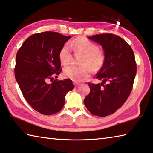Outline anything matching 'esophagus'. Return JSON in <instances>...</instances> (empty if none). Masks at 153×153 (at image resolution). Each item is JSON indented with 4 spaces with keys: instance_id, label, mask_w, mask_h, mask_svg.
<instances>
[{
    "instance_id": "esophagus-1",
    "label": "esophagus",
    "mask_w": 153,
    "mask_h": 153,
    "mask_svg": "<svg viewBox=\"0 0 153 153\" xmlns=\"http://www.w3.org/2000/svg\"><path fill=\"white\" fill-rule=\"evenodd\" d=\"M74 86H79V83H77V82H74Z\"/></svg>"
}]
</instances>
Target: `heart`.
<instances>
[{
    "label": "heart",
    "mask_w": 153,
    "mask_h": 153,
    "mask_svg": "<svg viewBox=\"0 0 153 153\" xmlns=\"http://www.w3.org/2000/svg\"><path fill=\"white\" fill-rule=\"evenodd\" d=\"M70 47L75 53L83 55L81 59V66H69L64 70V74L75 82H82L88 77L92 70L97 72L103 66L105 56L99 50L95 43L84 37H77L73 41ZM71 50L67 44H65L59 52V59L64 66H67L71 60Z\"/></svg>",
    "instance_id": "b5f03b06"
}]
</instances>
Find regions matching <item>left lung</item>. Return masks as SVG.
Instances as JSON below:
<instances>
[{
    "mask_svg": "<svg viewBox=\"0 0 153 153\" xmlns=\"http://www.w3.org/2000/svg\"><path fill=\"white\" fill-rule=\"evenodd\" d=\"M88 38L102 46L105 62L96 76L102 82L88 83L91 91L84 103L92 114L103 117L116 112L129 97L136 62L131 48L119 36L105 33Z\"/></svg>",
    "mask_w": 153,
    "mask_h": 153,
    "instance_id": "left-lung-1",
    "label": "left lung"
}]
</instances>
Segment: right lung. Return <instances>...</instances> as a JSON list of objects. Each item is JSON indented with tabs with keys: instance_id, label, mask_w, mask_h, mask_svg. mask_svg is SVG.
I'll return each instance as SVG.
<instances>
[{
	"instance_id": "add662e5",
	"label": "right lung",
	"mask_w": 153,
	"mask_h": 153,
	"mask_svg": "<svg viewBox=\"0 0 153 153\" xmlns=\"http://www.w3.org/2000/svg\"><path fill=\"white\" fill-rule=\"evenodd\" d=\"M71 37L52 31L34 34L16 54V81L26 101L42 114L59 112L65 105V95L74 88L69 79L47 82L61 72L59 52Z\"/></svg>"
}]
</instances>
